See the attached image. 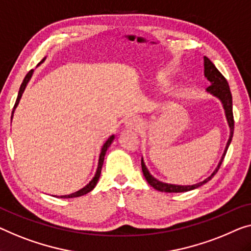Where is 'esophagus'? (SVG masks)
Returning a JSON list of instances; mask_svg holds the SVG:
<instances>
[{"label": "esophagus", "instance_id": "obj_1", "mask_svg": "<svg viewBox=\"0 0 251 251\" xmlns=\"http://www.w3.org/2000/svg\"><path fill=\"white\" fill-rule=\"evenodd\" d=\"M125 126H126V128H128L130 130H138V129H141L142 123L137 117H132V118L127 119L125 123Z\"/></svg>", "mask_w": 251, "mask_h": 251}]
</instances>
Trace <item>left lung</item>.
<instances>
[{
    "mask_svg": "<svg viewBox=\"0 0 251 251\" xmlns=\"http://www.w3.org/2000/svg\"><path fill=\"white\" fill-rule=\"evenodd\" d=\"M204 74L205 76L207 77V80L211 82V85L207 87V92L211 93V95L215 96L216 98H219L221 100V102L223 104L224 110H226V116L227 119V124H229L230 127V137L229 141H227L226 150H224V153L222 155L221 160H220L219 166L216 167V169L214 170L211 176L208 178L205 179V180L198 182V184L192 185V186H180V185H171V184H166V182H161L159 181L158 179H155L154 177H152V175L149 173L148 168L145 167V163L143 162V159H142V171H143V175L147 181L149 182L150 186H152L153 188L156 190H160V192H164V193H184V192H189V190H193L195 188H198L201 185L206 184L207 181L211 180V179L214 177V175L218 173L220 167L223 162L224 156H226V153L227 151V148L232 141V136H233V129H234V119H233V111H232V95H231L230 91V87L229 83H227L226 78L222 75V73L216 69L215 65L209 61V59L205 56L204 57Z\"/></svg>",
    "mask_w": 251,
    "mask_h": 251,
    "instance_id": "8db88e82",
    "label": "left lung"
}]
</instances>
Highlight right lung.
Masks as SVG:
<instances>
[{
	"label": "right lung",
	"mask_w": 251,
	"mask_h": 251,
	"mask_svg": "<svg viewBox=\"0 0 251 251\" xmlns=\"http://www.w3.org/2000/svg\"><path fill=\"white\" fill-rule=\"evenodd\" d=\"M44 61H45V58H43V59H42V62H40V63H43ZM32 72H33V71H32V70H30L29 72L27 73V75L25 76L24 81H22V83H21V85H20V89H19L18 98H17V100H16V103H14L13 111H14V109H16V107L18 106V103H19V100H20L21 96H22V92L25 91V85H27L28 81L30 80V77H31V75H32ZM13 111H12V115H13ZM11 119H12V116H11ZM114 138H115V136H114V135H111V136H110L109 138H108V140L106 141V143L103 144V147H102V149H101V152H100V156H99V163H98V168H97V173H96L95 177H93L92 180L90 181L87 186L83 187V188H82V189L77 190V192L73 193V194H70V195H64V196H61V198H73V197H78V196L85 195V194H88L89 192H91V190H92L93 188H95L96 185H97V182H98V180H99L100 174H101V168H102V164H103L104 154H106V151H107V149L110 147V144H111V143H113Z\"/></svg>",
	"instance_id": "1"
}]
</instances>
